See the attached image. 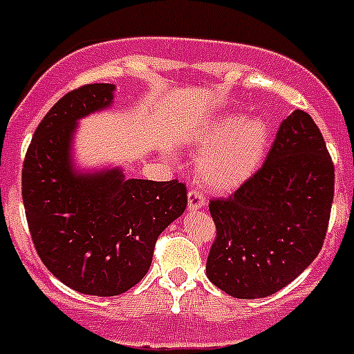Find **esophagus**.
I'll return each mask as SVG.
<instances>
[{
  "instance_id": "obj_1",
  "label": "esophagus",
  "mask_w": 354,
  "mask_h": 354,
  "mask_svg": "<svg viewBox=\"0 0 354 354\" xmlns=\"http://www.w3.org/2000/svg\"><path fill=\"white\" fill-rule=\"evenodd\" d=\"M205 205V198L202 196V193L198 189H192V192L187 193V209L189 211H196V209L204 207Z\"/></svg>"
}]
</instances>
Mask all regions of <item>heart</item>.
<instances>
[{"label": "heart", "instance_id": "b5f03b06", "mask_svg": "<svg viewBox=\"0 0 354 354\" xmlns=\"http://www.w3.org/2000/svg\"><path fill=\"white\" fill-rule=\"evenodd\" d=\"M205 150L196 159L200 183L212 192H232L261 165L270 142V124L259 115L228 113L198 136Z\"/></svg>", "mask_w": 354, "mask_h": 354}]
</instances>
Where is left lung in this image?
<instances>
[{"mask_svg": "<svg viewBox=\"0 0 354 354\" xmlns=\"http://www.w3.org/2000/svg\"><path fill=\"white\" fill-rule=\"evenodd\" d=\"M335 170L312 117L296 109L280 124L261 170L228 198L211 200L216 239L207 278L239 299L271 296L321 252Z\"/></svg>", "mask_w": 354, "mask_h": 354, "instance_id": "left-lung-1", "label": "left lung"}]
</instances>
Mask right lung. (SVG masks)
Returning <instances> with one entry per match:
<instances>
[{
  "label": "right lung",
  "instance_id": "right-lung-1",
  "mask_svg": "<svg viewBox=\"0 0 354 354\" xmlns=\"http://www.w3.org/2000/svg\"><path fill=\"white\" fill-rule=\"evenodd\" d=\"M115 84L92 83L56 102L23 165L28 227L44 266L90 296H117L147 274L159 234L184 212L186 184L126 179L120 167L74 168L77 120L113 104Z\"/></svg>",
  "mask_w": 354,
  "mask_h": 354
}]
</instances>
